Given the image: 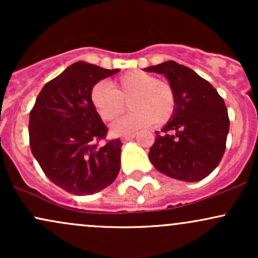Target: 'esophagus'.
Here are the masks:
<instances>
[{
    "label": "esophagus",
    "instance_id": "34e87169",
    "mask_svg": "<svg viewBox=\"0 0 258 258\" xmlns=\"http://www.w3.org/2000/svg\"><path fill=\"white\" fill-rule=\"evenodd\" d=\"M136 137V135L135 133H131V135H127V136H123L122 138H121V141L122 142H128V141H131V139H133Z\"/></svg>",
    "mask_w": 258,
    "mask_h": 258
}]
</instances>
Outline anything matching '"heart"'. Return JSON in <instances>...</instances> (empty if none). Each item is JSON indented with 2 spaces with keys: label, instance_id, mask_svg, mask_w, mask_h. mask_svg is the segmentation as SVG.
<instances>
[{
  "label": "heart",
  "instance_id": "obj_1",
  "mask_svg": "<svg viewBox=\"0 0 258 258\" xmlns=\"http://www.w3.org/2000/svg\"><path fill=\"white\" fill-rule=\"evenodd\" d=\"M91 102L100 119L112 121L123 114L126 103L131 109L127 116L111 126L114 136H122L152 123L164 125L172 119L177 108L173 86L152 74L135 70L112 80L110 85L96 84L91 90Z\"/></svg>",
  "mask_w": 258,
  "mask_h": 258
}]
</instances>
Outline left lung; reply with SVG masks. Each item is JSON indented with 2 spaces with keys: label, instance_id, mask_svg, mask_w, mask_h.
<instances>
[{
  "label": "left lung",
  "instance_id": "1",
  "mask_svg": "<svg viewBox=\"0 0 258 258\" xmlns=\"http://www.w3.org/2000/svg\"><path fill=\"white\" fill-rule=\"evenodd\" d=\"M162 74L173 86L176 112L149 150L154 167L172 178L198 182L209 176L223 158L229 131L224 100L194 70L173 60L146 68Z\"/></svg>",
  "mask_w": 258,
  "mask_h": 258
}]
</instances>
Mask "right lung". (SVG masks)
<instances>
[{
  "instance_id": "obj_1",
  "label": "right lung",
  "mask_w": 258,
  "mask_h": 258,
  "mask_svg": "<svg viewBox=\"0 0 258 258\" xmlns=\"http://www.w3.org/2000/svg\"><path fill=\"white\" fill-rule=\"evenodd\" d=\"M119 69L78 61L43 86L29 120L32 155L59 188L75 195L94 194L114 182L120 171V138L108 128L91 102V90Z\"/></svg>"
}]
</instances>
